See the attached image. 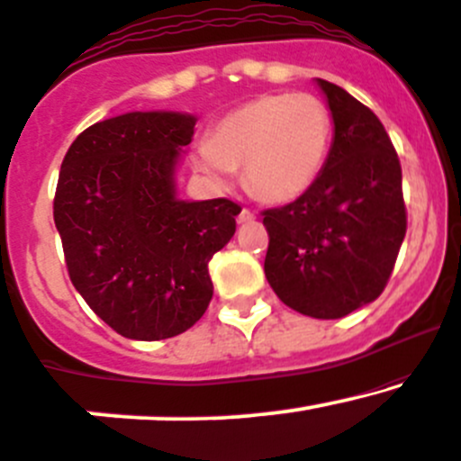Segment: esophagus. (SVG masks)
I'll return each instance as SVG.
<instances>
[{"mask_svg": "<svg viewBox=\"0 0 461 461\" xmlns=\"http://www.w3.org/2000/svg\"><path fill=\"white\" fill-rule=\"evenodd\" d=\"M237 221H240V224H250V221H255V213H252V211H248V209H241V213H240V217H237Z\"/></svg>", "mask_w": 461, "mask_h": 461, "instance_id": "obj_1", "label": "esophagus"}]
</instances>
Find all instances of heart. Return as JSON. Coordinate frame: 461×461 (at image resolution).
I'll list each match as a JSON object with an SVG mask.
<instances>
[{
	"instance_id": "1",
	"label": "heart",
	"mask_w": 461,
	"mask_h": 461,
	"mask_svg": "<svg viewBox=\"0 0 461 461\" xmlns=\"http://www.w3.org/2000/svg\"><path fill=\"white\" fill-rule=\"evenodd\" d=\"M330 113L309 93H266L232 108L211 126L209 141L191 149V165L226 189L235 169L266 204H289L322 174L330 148Z\"/></svg>"
}]
</instances>
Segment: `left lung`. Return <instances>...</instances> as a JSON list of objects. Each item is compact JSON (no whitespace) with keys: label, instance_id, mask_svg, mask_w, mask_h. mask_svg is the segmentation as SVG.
<instances>
[{"label":"left lung","instance_id":"1","mask_svg":"<svg viewBox=\"0 0 461 461\" xmlns=\"http://www.w3.org/2000/svg\"><path fill=\"white\" fill-rule=\"evenodd\" d=\"M333 117V143L315 185L263 211L266 278L294 312L318 320L379 298L407 230L401 163L384 123L333 82L315 77Z\"/></svg>","mask_w":461,"mask_h":461}]
</instances>
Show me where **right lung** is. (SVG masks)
I'll use <instances>...</instances> for the list:
<instances>
[{
    "label": "right lung",
    "mask_w": 461,
    "mask_h": 461,
    "mask_svg": "<svg viewBox=\"0 0 461 461\" xmlns=\"http://www.w3.org/2000/svg\"><path fill=\"white\" fill-rule=\"evenodd\" d=\"M195 115L134 111L93 123L67 149L54 198L69 278L128 339L174 338L203 318L209 261L241 206L178 198L176 169Z\"/></svg>",
    "instance_id": "add662e5"
}]
</instances>
